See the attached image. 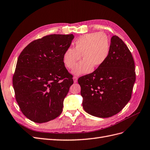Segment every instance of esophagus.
<instances>
[{
    "mask_svg": "<svg viewBox=\"0 0 150 150\" xmlns=\"http://www.w3.org/2000/svg\"><path fill=\"white\" fill-rule=\"evenodd\" d=\"M73 79V81H74V83H76V82H77V77H76V76H74Z\"/></svg>",
    "mask_w": 150,
    "mask_h": 150,
    "instance_id": "34e87169",
    "label": "esophagus"
}]
</instances>
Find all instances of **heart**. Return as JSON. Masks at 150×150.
Masks as SVG:
<instances>
[{"label":"heart","instance_id":"1","mask_svg":"<svg viewBox=\"0 0 150 150\" xmlns=\"http://www.w3.org/2000/svg\"><path fill=\"white\" fill-rule=\"evenodd\" d=\"M110 51V43L107 35L103 32L86 34L74 43V49H67L63 54L64 65L73 69L82 54L81 61L72 71L76 76L90 73L93 67L97 68L105 63Z\"/></svg>","mask_w":150,"mask_h":150}]
</instances>
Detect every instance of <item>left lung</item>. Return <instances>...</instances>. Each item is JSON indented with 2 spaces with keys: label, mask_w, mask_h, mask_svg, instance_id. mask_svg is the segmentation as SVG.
Listing matches in <instances>:
<instances>
[{
  "label": "left lung",
  "mask_w": 150,
  "mask_h": 150,
  "mask_svg": "<svg viewBox=\"0 0 150 150\" xmlns=\"http://www.w3.org/2000/svg\"><path fill=\"white\" fill-rule=\"evenodd\" d=\"M135 79L131 52L119 37L113 36L105 63L78 79L84 110L100 118L117 114L130 100Z\"/></svg>",
  "instance_id": "left-lung-1"
}]
</instances>
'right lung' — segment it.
<instances>
[{"instance_id": "add662e5", "label": "right lung", "mask_w": 150, "mask_h": 150, "mask_svg": "<svg viewBox=\"0 0 150 150\" xmlns=\"http://www.w3.org/2000/svg\"><path fill=\"white\" fill-rule=\"evenodd\" d=\"M74 37L73 34L46 36L30 43L20 53L13 87L20 110L30 120L47 122L61 113L73 84L63 57Z\"/></svg>"}]
</instances>
